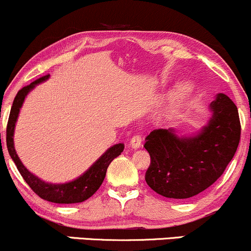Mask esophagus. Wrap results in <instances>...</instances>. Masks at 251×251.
<instances>
[{
	"mask_svg": "<svg viewBox=\"0 0 251 251\" xmlns=\"http://www.w3.org/2000/svg\"><path fill=\"white\" fill-rule=\"evenodd\" d=\"M130 145H131V148H133V149L140 148V145H142V137H140L139 134H136V136L132 137L130 140Z\"/></svg>",
	"mask_w": 251,
	"mask_h": 251,
	"instance_id": "34e87169",
	"label": "esophagus"
}]
</instances>
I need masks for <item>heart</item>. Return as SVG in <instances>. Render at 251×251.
<instances>
[{"label": "heart", "mask_w": 251, "mask_h": 251, "mask_svg": "<svg viewBox=\"0 0 251 251\" xmlns=\"http://www.w3.org/2000/svg\"><path fill=\"white\" fill-rule=\"evenodd\" d=\"M192 93V85L187 82H180L173 88L167 95L166 100H164L163 106H162V111L163 112H170L173 109L177 108L181 106L184 101L187 100Z\"/></svg>", "instance_id": "1"}]
</instances>
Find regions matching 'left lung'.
Listing matches in <instances>:
<instances>
[{
    "label": "left lung",
    "instance_id": "left-lung-1",
    "mask_svg": "<svg viewBox=\"0 0 251 251\" xmlns=\"http://www.w3.org/2000/svg\"><path fill=\"white\" fill-rule=\"evenodd\" d=\"M207 125L193 136L178 137L174 128H159L147 137L151 163L145 181L170 199H188L213 184L224 173L241 138L238 109L219 93L210 104Z\"/></svg>",
    "mask_w": 251,
    "mask_h": 251
}]
</instances>
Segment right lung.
I'll return each instance as SVG.
<instances>
[{"instance_id": "1", "label": "right lung", "mask_w": 251, "mask_h": 251, "mask_svg": "<svg viewBox=\"0 0 251 251\" xmlns=\"http://www.w3.org/2000/svg\"><path fill=\"white\" fill-rule=\"evenodd\" d=\"M50 75L40 77L37 81L32 82L31 84L24 87L23 89L19 90L16 94L14 102L10 109L9 120H8L7 125V148L8 152L18 168L19 173L32 188V191L38 194L41 199L48 200V201L56 202V203H76L82 202L84 200L89 199L94 193L100 188L102 184L104 176H106L107 168L115 157H118L124 151L125 145L123 143L113 145L103 153L99 157L98 159L88 168L87 172L73 181H69L65 183H49L43 181L41 178L32 174L26 167L24 166L21 159L19 158L18 153H16L15 148H14V131H15V124L18 121L19 113H20L21 107H23L25 99L28 95V93L35 88V85L45 82L49 79Z\"/></svg>"}]
</instances>
